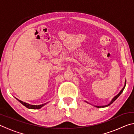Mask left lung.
Wrapping results in <instances>:
<instances>
[{"instance_id": "1", "label": "left lung", "mask_w": 134, "mask_h": 134, "mask_svg": "<svg viewBox=\"0 0 134 134\" xmlns=\"http://www.w3.org/2000/svg\"><path fill=\"white\" fill-rule=\"evenodd\" d=\"M125 86H126V80H125V86H124V87L122 88V89L121 90V92H120L116 96H115L114 97H113V98L112 99V100H111V102H110L108 104V105H105V106H94L95 107H96V108H105V107H107V106H109L110 105H111V104H112L113 102H114L115 100H116L118 97L119 96H120V94H121L122 92H123V91H124V89H125Z\"/></svg>"}]
</instances>
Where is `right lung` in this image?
Masks as SVG:
<instances>
[{"mask_svg":"<svg viewBox=\"0 0 134 134\" xmlns=\"http://www.w3.org/2000/svg\"><path fill=\"white\" fill-rule=\"evenodd\" d=\"M16 99L20 103H22L24 106H25V107H26L27 108H28V109H38L41 108L43 106L46 105V103H44V104H42V105H30V104H29V103L24 102L18 99Z\"/></svg>","mask_w":134,"mask_h":134,"instance_id":"add662e5","label":"right lung"}]
</instances>
